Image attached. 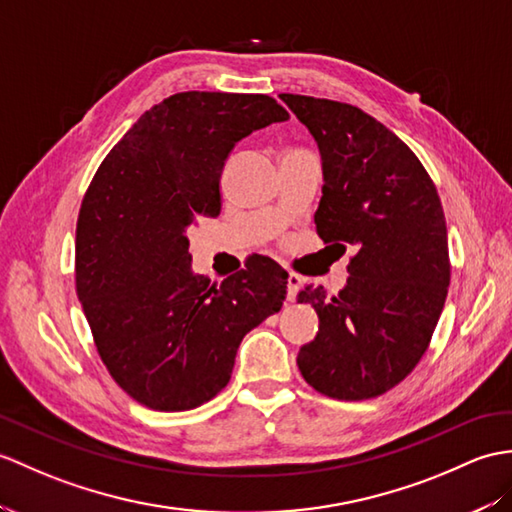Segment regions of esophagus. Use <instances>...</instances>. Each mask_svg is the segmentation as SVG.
Returning <instances> with one entry per match:
<instances>
[{
  "mask_svg": "<svg viewBox=\"0 0 512 512\" xmlns=\"http://www.w3.org/2000/svg\"><path fill=\"white\" fill-rule=\"evenodd\" d=\"M303 279L296 275V272H288V301H294L296 294H299Z\"/></svg>",
  "mask_w": 512,
  "mask_h": 512,
  "instance_id": "obj_1",
  "label": "esophagus"
}]
</instances>
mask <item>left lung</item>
<instances>
[{
  "instance_id": "left-lung-1",
  "label": "left lung",
  "mask_w": 512,
  "mask_h": 512,
  "mask_svg": "<svg viewBox=\"0 0 512 512\" xmlns=\"http://www.w3.org/2000/svg\"><path fill=\"white\" fill-rule=\"evenodd\" d=\"M279 98L323 159L320 240L355 248L347 288L331 299L323 285L299 292L318 314V334L296 364L331 399L379 397L419 364L443 312L451 268L441 198L417 154L358 106Z\"/></svg>"
}]
</instances>
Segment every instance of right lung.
I'll return each instance as SVG.
<instances>
[{
	"label": "right lung",
	"instance_id": "add662e5",
	"mask_svg": "<svg viewBox=\"0 0 512 512\" xmlns=\"http://www.w3.org/2000/svg\"><path fill=\"white\" fill-rule=\"evenodd\" d=\"M270 95L185 91L154 104L95 172L76 227V292L111 377L183 412L229 384L242 338L281 310L288 272L255 257L220 285L192 272L187 231L220 213L237 141L288 120Z\"/></svg>",
	"mask_w": 512,
	"mask_h": 512
}]
</instances>
